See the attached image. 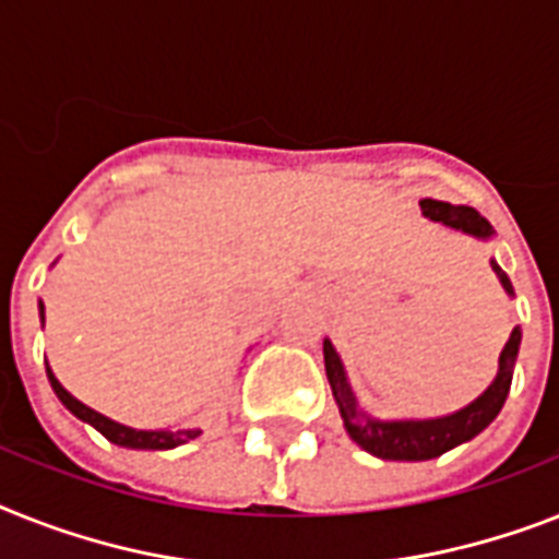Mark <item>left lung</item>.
<instances>
[{"instance_id":"obj_1","label":"left lung","mask_w":559,"mask_h":559,"mask_svg":"<svg viewBox=\"0 0 559 559\" xmlns=\"http://www.w3.org/2000/svg\"><path fill=\"white\" fill-rule=\"evenodd\" d=\"M419 207H423V216H428V219L449 225V228L454 230H463V234H468V237L474 239L488 242V239L495 237L491 223L468 205H451V202L440 200H419ZM491 271H495L497 280H500L502 290H506L509 297H514L511 280L506 276V271L497 265V260H491ZM520 340H523V331H511L509 343H506V348L500 352L497 377L477 400H472V403L463 405V408L454 414L426 419L371 417V414L359 405L352 382H348V373H345L343 359H340L336 348L331 345V340L322 343V354H325V373H329L331 394H334L336 400L343 426L359 449L368 451V454L373 456H380V460L423 463V460H435V456L445 454V451L474 440L483 428H488L495 423L502 403H506V396H509L511 377H514V362H518L520 354Z\"/></svg>"}]
</instances>
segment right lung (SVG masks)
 Wrapping results in <instances>:
<instances>
[{"instance_id": "1", "label": "right lung", "mask_w": 559, "mask_h": 559, "mask_svg": "<svg viewBox=\"0 0 559 559\" xmlns=\"http://www.w3.org/2000/svg\"><path fill=\"white\" fill-rule=\"evenodd\" d=\"M39 320L45 325V306H41L39 299ZM45 368H48V380H50V389L53 394L59 396V403L68 408L76 419L87 423V426H94L105 440H110L114 445H122V449H140V451H168V449H177V445H186V442L197 440L202 435V428H182V431H170V428H131L124 426V423H117V419L105 417V414L94 412L91 405L80 403L71 391L64 389L62 382L53 377L50 371L48 359H45Z\"/></svg>"}]
</instances>
